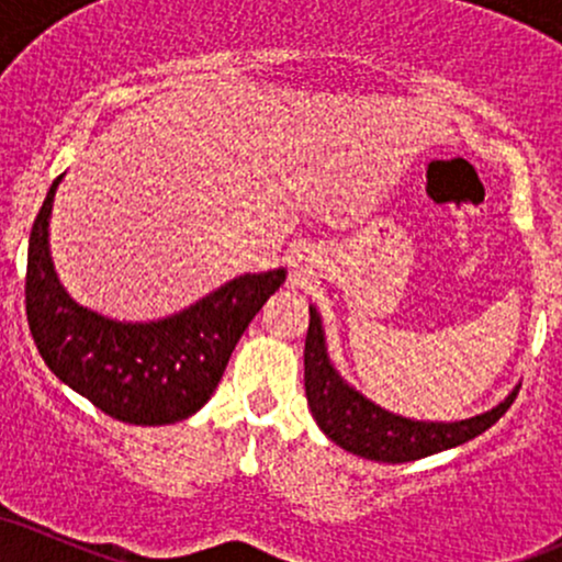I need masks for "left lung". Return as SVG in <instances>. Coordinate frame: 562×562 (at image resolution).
Returning a JSON list of instances; mask_svg holds the SVG:
<instances>
[{
    "instance_id": "8db88e82",
    "label": "left lung",
    "mask_w": 562,
    "mask_h": 562,
    "mask_svg": "<svg viewBox=\"0 0 562 562\" xmlns=\"http://www.w3.org/2000/svg\"><path fill=\"white\" fill-rule=\"evenodd\" d=\"M303 380L314 420L338 447L375 462H415L436 451L460 447L499 420L518 396L515 389L492 412L460 423H420L391 415L359 391L348 389L327 359L317 308H308V333L303 348Z\"/></svg>"
}]
</instances>
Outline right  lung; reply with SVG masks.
I'll use <instances>...</instances> for the list:
<instances>
[{
    "label": "right lung",
    "instance_id": "1",
    "mask_svg": "<svg viewBox=\"0 0 562 562\" xmlns=\"http://www.w3.org/2000/svg\"><path fill=\"white\" fill-rule=\"evenodd\" d=\"M34 218L25 269V314L34 344L63 383L128 425L187 420L211 398L237 340L285 269L243 274L169 319L132 325L68 299L49 259V211L57 182Z\"/></svg>",
    "mask_w": 562,
    "mask_h": 562
}]
</instances>
